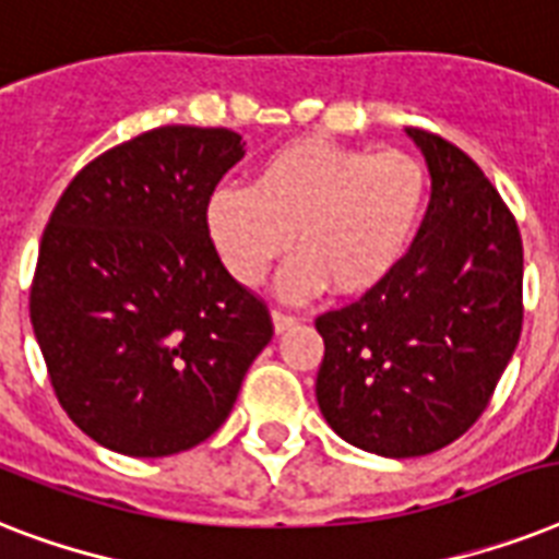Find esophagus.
Listing matches in <instances>:
<instances>
[{
    "label": "esophagus",
    "mask_w": 559,
    "mask_h": 559,
    "mask_svg": "<svg viewBox=\"0 0 559 559\" xmlns=\"http://www.w3.org/2000/svg\"><path fill=\"white\" fill-rule=\"evenodd\" d=\"M296 322H298L296 316L287 313V310H272V324H275V331L278 333L289 331V328H293Z\"/></svg>",
    "instance_id": "1"
}]
</instances>
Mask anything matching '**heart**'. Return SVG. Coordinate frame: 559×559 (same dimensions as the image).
I'll return each mask as SVG.
<instances>
[{"label":"heart","instance_id":"obj_1","mask_svg":"<svg viewBox=\"0 0 559 559\" xmlns=\"http://www.w3.org/2000/svg\"><path fill=\"white\" fill-rule=\"evenodd\" d=\"M429 197V170L400 151L301 139L258 165L252 188L223 186L205 202V231L231 278L258 287L289 249L281 289L307 298L333 284L366 293L412 246Z\"/></svg>","mask_w":559,"mask_h":559}]
</instances>
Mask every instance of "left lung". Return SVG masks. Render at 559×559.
Instances as JSON below:
<instances>
[{"label": "left lung", "instance_id": "left-lung-1", "mask_svg": "<svg viewBox=\"0 0 559 559\" xmlns=\"http://www.w3.org/2000/svg\"><path fill=\"white\" fill-rule=\"evenodd\" d=\"M406 133L432 177L415 243L357 301L316 319L324 420L389 459L459 441L522 333V237L511 209L461 147L420 127Z\"/></svg>", "mask_w": 559, "mask_h": 559}]
</instances>
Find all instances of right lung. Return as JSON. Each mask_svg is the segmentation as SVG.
Returning <instances> with one entry per match:
<instances>
[{
    "label": "right lung",
    "instance_id": "add662e5",
    "mask_svg": "<svg viewBox=\"0 0 559 559\" xmlns=\"http://www.w3.org/2000/svg\"><path fill=\"white\" fill-rule=\"evenodd\" d=\"M240 159L226 127H156L78 170L48 217L31 324L60 406L107 450L162 459L211 438L275 333L205 231Z\"/></svg>",
    "mask_w": 559,
    "mask_h": 559
}]
</instances>
